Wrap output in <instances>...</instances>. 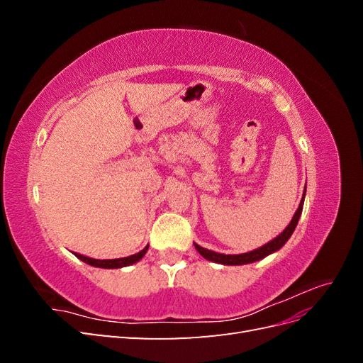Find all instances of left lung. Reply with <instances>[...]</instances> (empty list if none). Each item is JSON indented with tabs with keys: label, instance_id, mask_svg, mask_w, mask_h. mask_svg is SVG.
I'll list each match as a JSON object with an SVG mask.
<instances>
[{
	"label": "left lung",
	"instance_id": "left-lung-1",
	"mask_svg": "<svg viewBox=\"0 0 363 363\" xmlns=\"http://www.w3.org/2000/svg\"><path fill=\"white\" fill-rule=\"evenodd\" d=\"M304 196H306V188H304V192H303V199L300 201V206H298V208H296V212L294 213L289 225L284 228L279 236H276L272 240H269L268 244L262 245V247H259L256 250L248 251V252H242V255H223V252H216V251H212V250L203 248V247H200L199 244H195V242H194V245H195L196 251H199L206 260H211V262H215V263H221V265H247V263H252V262H257V260L265 259L267 256L272 255V252L279 251L284 244L288 242V239L292 236L296 224H298V219L301 216V212H303Z\"/></svg>",
	"mask_w": 363,
	"mask_h": 363
}]
</instances>
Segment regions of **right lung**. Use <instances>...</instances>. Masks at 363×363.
<instances>
[{"label": "right lung", "mask_w": 363, "mask_h": 363, "mask_svg": "<svg viewBox=\"0 0 363 363\" xmlns=\"http://www.w3.org/2000/svg\"><path fill=\"white\" fill-rule=\"evenodd\" d=\"M148 251V245L136 252V255H131L128 257H119V259H107V260H100V259H92V257H87L83 255H79V252H74L75 257H79L80 260H83L84 263L91 267H96V268H106V269H116V268H124L128 265H133V263L139 262L142 257L145 256V252Z\"/></svg>", "instance_id": "1"}]
</instances>
